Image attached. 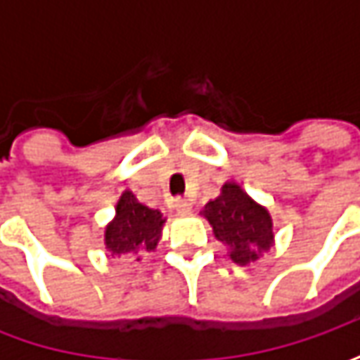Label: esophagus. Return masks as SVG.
I'll return each instance as SVG.
<instances>
[{"instance_id": "1", "label": "esophagus", "mask_w": 360, "mask_h": 360, "mask_svg": "<svg viewBox=\"0 0 360 360\" xmlns=\"http://www.w3.org/2000/svg\"><path fill=\"white\" fill-rule=\"evenodd\" d=\"M168 206H170V210L178 212V214H184V212H188L192 208V204L186 198H172V200L168 202Z\"/></svg>"}]
</instances>
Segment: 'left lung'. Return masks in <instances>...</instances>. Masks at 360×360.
Masks as SVG:
<instances>
[{"mask_svg": "<svg viewBox=\"0 0 360 360\" xmlns=\"http://www.w3.org/2000/svg\"><path fill=\"white\" fill-rule=\"evenodd\" d=\"M212 234L229 246V256L240 266L258 260L274 240L272 220L266 208L256 204L236 182H226L220 196L210 200L204 210Z\"/></svg>", "mask_w": 360, "mask_h": 360, "instance_id": "1", "label": "left lung"}]
</instances>
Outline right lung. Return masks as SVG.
<instances>
[{
  "label": "right lung",
  "instance_id": "add662e5",
  "mask_svg": "<svg viewBox=\"0 0 360 360\" xmlns=\"http://www.w3.org/2000/svg\"><path fill=\"white\" fill-rule=\"evenodd\" d=\"M164 218L160 210L148 208L136 200L131 192H124L116 204V216L105 226L104 244L112 256H130L156 248Z\"/></svg>",
  "mask_w": 360,
  "mask_h": 360
}]
</instances>
